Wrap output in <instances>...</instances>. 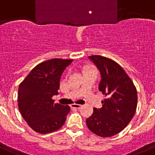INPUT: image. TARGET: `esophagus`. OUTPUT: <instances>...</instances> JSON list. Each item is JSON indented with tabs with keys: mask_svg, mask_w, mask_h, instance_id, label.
I'll return each instance as SVG.
<instances>
[{
	"mask_svg": "<svg viewBox=\"0 0 155 155\" xmlns=\"http://www.w3.org/2000/svg\"><path fill=\"white\" fill-rule=\"evenodd\" d=\"M81 107H82V105H80V104H71V108H77V109L80 108Z\"/></svg>",
	"mask_w": 155,
	"mask_h": 155,
	"instance_id": "esophagus-1",
	"label": "esophagus"
}]
</instances>
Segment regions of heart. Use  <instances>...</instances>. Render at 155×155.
I'll return each mask as SVG.
<instances>
[{"instance_id": "b5f03b06", "label": "heart", "mask_w": 155, "mask_h": 155, "mask_svg": "<svg viewBox=\"0 0 155 155\" xmlns=\"http://www.w3.org/2000/svg\"><path fill=\"white\" fill-rule=\"evenodd\" d=\"M82 71L84 72V74H86V73L89 72H96V70L92 68V66L85 65L82 68Z\"/></svg>"}]
</instances>
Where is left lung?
I'll list each match as a JSON object with an SVG mask.
<instances>
[{
	"label": "left lung",
	"instance_id": "left-lung-1",
	"mask_svg": "<svg viewBox=\"0 0 155 155\" xmlns=\"http://www.w3.org/2000/svg\"><path fill=\"white\" fill-rule=\"evenodd\" d=\"M101 74L99 90L105 96L102 108H94L86 120L88 129L100 137H112L125 129L134 116L137 90L124 69L115 61L101 55L88 57Z\"/></svg>",
	"mask_w": 155,
	"mask_h": 155
}]
</instances>
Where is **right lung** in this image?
<instances>
[{
	"mask_svg": "<svg viewBox=\"0 0 155 155\" xmlns=\"http://www.w3.org/2000/svg\"><path fill=\"white\" fill-rule=\"evenodd\" d=\"M72 59L53 58L37 65L18 88V108L30 128L39 134L58 130L70 112L68 105L54 104L61 75Z\"/></svg>",
	"mask_w": 155,
	"mask_h": 155,
	"instance_id": "obj_1",
	"label": "right lung"
}]
</instances>
